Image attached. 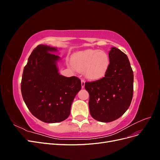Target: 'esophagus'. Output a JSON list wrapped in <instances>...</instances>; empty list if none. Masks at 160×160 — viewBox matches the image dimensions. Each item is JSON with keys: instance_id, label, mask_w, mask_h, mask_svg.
Masks as SVG:
<instances>
[{"instance_id": "esophagus-1", "label": "esophagus", "mask_w": 160, "mask_h": 160, "mask_svg": "<svg viewBox=\"0 0 160 160\" xmlns=\"http://www.w3.org/2000/svg\"><path fill=\"white\" fill-rule=\"evenodd\" d=\"M81 86H82V88H84L85 86V81L83 79H81Z\"/></svg>"}]
</instances>
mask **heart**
<instances>
[{
  "instance_id": "obj_1",
  "label": "heart",
  "mask_w": 160,
  "mask_h": 160,
  "mask_svg": "<svg viewBox=\"0 0 160 160\" xmlns=\"http://www.w3.org/2000/svg\"><path fill=\"white\" fill-rule=\"evenodd\" d=\"M71 65L78 72H85V76L91 80L103 77L109 65L107 52L95 49H87L75 53L71 59Z\"/></svg>"
}]
</instances>
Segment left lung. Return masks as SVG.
Instances as JSON below:
<instances>
[{
  "mask_svg": "<svg viewBox=\"0 0 160 160\" xmlns=\"http://www.w3.org/2000/svg\"><path fill=\"white\" fill-rule=\"evenodd\" d=\"M109 59L105 76L85 83L89 94L90 114L101 122H113L123 115L129 107L133 93V72L127 55L112 47Z\"/></svg>",
  "mask_w": 160,
  "mask_h": 160,
  "instance_id": "left-lung-1",
  "label": "left lung"
}]
</instances>
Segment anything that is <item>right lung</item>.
I'll return each mask as SVG.
<instances>
[{
	"instance_id": "add662e5",
	"label": "right lung",
	"mask_w": 160,
	"mask_h": 160,
	"mask_svg": "<svg viewBox=\"0 0 160 160\" xmlns=\"http://www.w3.org/2000/svg\"><path fill=\"white\" fill-rule=\"evenodd\" d=\"M56 48L39 45L32 51L24 68L21 93L24 101L35 118L45 123H57L70 115L75 95L81 89L75 76L59 75Z\"/></svg>"
}]
</instances>
